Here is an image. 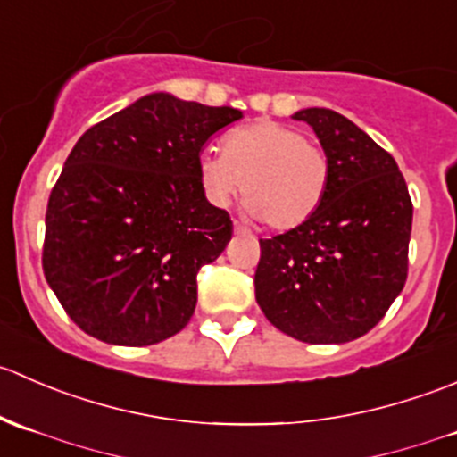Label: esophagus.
Returning a JSON list of instances; mask_svg holds the SVG:
<instances>
[{
	"label": "esophagus",
	"mask_w": 457,
	"mask_h": 457,
	"mask_svg": "<svg viewBox=\"0 0 457 457\" xmlns=\"http://www.w3.org/2000/svg\"><path fill=\"white\" fill-rule=\"evenodd\" d=\"M234 232H237V234H250V229H247L245 225L238 223V220H237V223H234Z\"/></svg>",
	"instance_id": "1"
}]
</instances>
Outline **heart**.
I'll return each mask as SVG.
<instances>
[{"instance_id":"obj_1","label":"heart","mask_w":457,"mask_h":457,"mask_svg":"<svg viewBox=\"0 0 457 457\" xmlns=\"http://www.w3.org/2000/svg\"><path fill=\"white\" fill-rule=\"evenodd\" d=\"M196 168L207 199L225 205L243 190L250 214L276 232L307 223L329 186L325 150L276 121L232 130L223 152H201Z\"/></svg>"}]
</instances>
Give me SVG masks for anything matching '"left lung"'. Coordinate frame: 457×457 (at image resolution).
I'll use <instances>...</instances> for the list:
<instances>
[{
  "mask_svg": "<svg viewBox=\"0 0 457 457\" xmlns=\"http://www.w3.org/2000/svg\"><path fill=\"white\" fill-rule=\"evenodd\" d=\"M314 128L329 186L301 228L261 238L256 303L267 320L310 345L373 329L407 283L413 205L394 156L343 114H294Z\"/></svg>",
  "mask_w": 457,
  "mask_h": 457,
  "instance_id": "left-lung-1",
  "label": "left lung"
}]
</instances>
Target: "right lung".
Returning a JSON list of instances; mask_svg holds the SVG:
<instances>
[{"mask_svg":"<svg viewBox=\"0 0 457 457\" xmlns=\"http://www.w3.org/2000/svg\"><path fill=\"white\" fill-rule=\"evenodd\" d=\"M241 117L154 92L75 143L50 192L41 262L86 334L145 347L190 322L196 274L232 238L196 163L205 141Z\"/></svg>","mask_w":457,"mask_h":457,"instance_id":"add662e5","label":"right lung"}]
</instances>
